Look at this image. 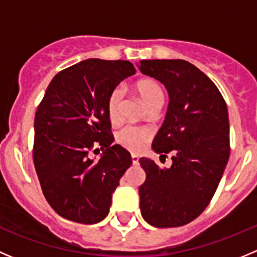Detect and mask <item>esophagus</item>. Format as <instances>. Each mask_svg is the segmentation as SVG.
<instances>
[{"mask_svg": "<svg viewBox=\"0 0 257 257\" xmlns=\"http://www.w3.org/2000/svg\"><path fill=\"white\" fill-rule=\"evenodd\" d=\"M132 162H133V165H138L139 164V157L138 155H132Z\"/></svg>", "mask_w": 257, "mask_h": 257, "instance_id": "34e87169", "label": "esophagus"}]
</instances>
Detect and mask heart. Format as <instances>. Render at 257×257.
<instances>
[{"label": "heart", "mask_w": 257, "mask_h": 257, "mask_svg": "<svg viewBox=\"0 0 257 257\" xmlns=\"http://www.w3.org/2000/svg\"><path fill=\"white\" fill-rule=\"evenodd\" d=\"M136 92L141 97L148 109L162 108L165 100V93L162 85L153 78H142L134 84ZM121 92L119 89L113 90L107 100V113L112 121L118 120L120 113ZM153 133L145 126L128 125L121 128L116 133V142L125 149L133 153H139L144 149L148 142L152 139Z\"/></svg>", "instance_id": "obj_1"}]
</instances>
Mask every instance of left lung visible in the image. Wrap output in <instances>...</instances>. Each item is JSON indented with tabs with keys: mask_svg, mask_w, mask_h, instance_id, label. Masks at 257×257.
Wrapping results in <instances>:
<instances>
[{
	"mask_svg": "<svg viewBox=\"0 0 257 257\" xmlns=\"http://www.w3.org/2000/svg\"><path fill=\"white\" fill-rule=\"evenodd\" d=\"M139 69L165 85L169 105L152 148L170 168L141 158L142 216L155 227L189 224L209 205L230 155L229 114L211 79L183 59H144Z\"/></svg>",
	"mask_w": 257,
	"mask_h": 257,
	"instance_id": "1",
	"label": "left lung"
}]
</instances>
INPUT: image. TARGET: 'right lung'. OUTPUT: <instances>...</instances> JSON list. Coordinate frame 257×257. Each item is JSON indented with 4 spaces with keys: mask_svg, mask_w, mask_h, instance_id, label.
<instances>
[{
    "mask_svg": "<svg viewBox=\"0 0 257 257\" xmlns=\"http://www.w3.org/2000/svg\"><path fill=\"white\" fill-rule=\"evenodd\" d=\"M134 73L128 61L85 59L57 73L38 105L33 163L46 200L64 219L95 224L109 212L132 157L112 145L107 100ZM95 146L105 150L99 161L89 158Z\"/></svg>",
    "mask_w": 257,
    "mask_h": 257,
    "instance_id": "right-lung-1",
    "label": "right lung"
}]
</instances>
